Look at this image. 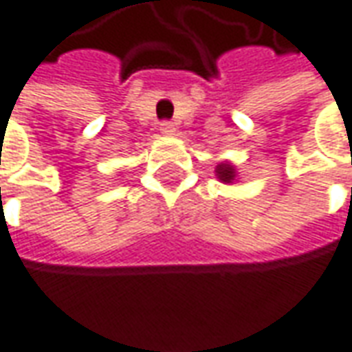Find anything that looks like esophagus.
Listing matches in <instances>:
<instances>
[{
  "mask_svg": "<svg viewBox=\"0 0 352 352\" xmlns=\"http://www.w3.org/2000/svg\"><path fill=\"white\" fill-rule=\"evenodd\" d=\"M160 132H162V134H173V132H175V124L169 122V120H164V122L160 124Z\"/></svg>",
  "mask_w": 352,
  "mask_h": 352,
  "instance_id": "34e87169",
  "label": "esophagus"
}]
</instances>
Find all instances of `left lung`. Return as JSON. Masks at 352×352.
I'll return each instance as SVG.
<instances>
[{"label":"left lung","instance_id":"left-lung-1","mask_svg":"<svg viewBox=\"0 0 352 352\" xmlns=\"http://www.w3.org/2000/svg\"><path fill=\"white\" fill-rule=\"evenodd\" d=\"M216 175H218V179L222 183H232L234 177H236V171H234V167L230 164H220L216 167Z\"/></svg>","mask_w":352,"mask_h":352}]
</instances>
